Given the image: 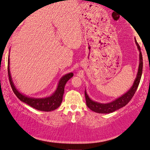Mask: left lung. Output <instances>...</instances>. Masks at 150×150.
Wrapping results in <instances>:
<instances>
[{
  "label": "left lung",
  "instance_id": "obj_1",
  "mask_svg": "<svg viewBox=\"0 0 150 150\" xmlns=\"http://www.w3.org/2000/svg\"><path fill=\"white\" fill-rule=\"evenodd\" d=\"M136 45L137 46V48L139 51V65L137 75L135 80H134L133 85L131 88L128 91L120 96V98L115 99V100L109 103H99L95 102V101L92 100L88 96L87 93L85 91V97H86V102L88 107L91 109L92 111L94 112L98 113H112L113 111L117 110L122 107H123L129 103V101L131 100V98L133 97L134 93H135L137 89L139 82H140L141 75H142L143 71V58L142 54L141 52L140 46L137 43V41L135 39Z\"/></svg>",
  "mask_w": 150,
  "mask_h": 150
}]
</instances>
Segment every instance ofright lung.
Returning a JSON list of instances; mask_svg holds the SVG:
<instances>
[{
  "label": "right lung",
  "mask_w": 150,
  "mask_h": 150,
  "mask_svg": "<svg viewBox=\"0 0 150 150\" xmlns=\"http://www.w3.org/2000/svg\"><path fill=\"white\" fill-rule=\"evenodd\" d=\"M7 70L10 84H11L13 91L17 97L20 100H22V102L26 103V104L30 105V107H33V108L43 111H54L60 106L62 101V96L64 92V86L66 85L67 82L73 76V73H68V74L63 76L60 79V81H59L56 90L52 94V96L42 98H35L28 97L24 95V94L20 93L16 88V86H14L13 83L11 74H10L9 58H8Z\"/></svg>",
  "instance_id": "obj_1"
}]
</instances>
